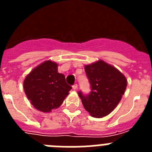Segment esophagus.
<instances>
[{
    "mask_svg": "<svg viewBox=\"0 0 152 152\" xmlns=\"http://www.w3.org/2000/svg\"><path fill=\"white\" fill-rule=\"evenodd\" d=\"M72 88L74 90H77V84H75L73 86H72Z\"/></svg>",
    "mask_w": 152,
    "mask_h": 152,
    "instance_id": "obj_1",
    "label": "esophagus"
}]
</instances>
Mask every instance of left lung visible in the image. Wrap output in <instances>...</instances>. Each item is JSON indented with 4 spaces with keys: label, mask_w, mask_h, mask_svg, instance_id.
<instances>
[{
    "label": "left lung",
    "mask_w": 152,
    "mask_h": 152,
    "mask_svg": "<svg viewBox=\"0 0 152 152\" xmlns=\"http://www.w3.org/2000/svg\"><path fill=\"white\" fill-rule=\"evenodd\" d=\"M84 70L91 88L88 95L78 92L84 109L94 117L107 116L121 100L127 80L119 70L102 60L85 65Z\"/></svg>",
    "instance_id": "1"
}]
</instances>
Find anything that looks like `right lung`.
<instances>
[{
    "mask_svg": "<svg viewBox=\"0 0 152 152\" xmlns=\"http://www.w3.org/2000/svg\"><path fill=\"white\" fill-rule=\"evenodd\" d=\"M23 88L36 110L49 113L62 104L72 88L64 75L58 72L57 63L48 60L31 71L24 80Z\"/></svg>",
    "mask_w": 152,
    "mask_h": 152,
    "instance_id": "obj_1",
    "label": "right lung"
}]
</instances>
